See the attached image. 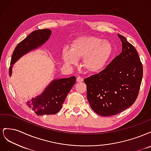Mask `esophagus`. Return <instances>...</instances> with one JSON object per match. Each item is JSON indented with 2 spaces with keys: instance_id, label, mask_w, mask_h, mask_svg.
<instances>
[{
  "instance_id": "esophagus-1",
  "label": "esophagus",
  "mask_w": 151,
  "mask_h": 151,
  "mask_svg": "<svg viewBox=\"0 0 151 151\" xmlns=\"http://www.w3.org/2000/svg\"><path fill=\"white\" fill-rule=\"evenodd\" d=\"M83 80H84V79L82 77L78 76L77 77V83H81V82L83 81Z\"/></svg>"
}]
</instances>
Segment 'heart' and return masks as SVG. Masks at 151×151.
Returning a JSON list of instances; mask_svg holds the SVG:
<instances>
[{
  "label": "heart",
  "instance_id": "b5f03b06",
  "mask_svg": "<svg viewBox=\"0 0 151 151\" xmlns=\"http://www.w3.org/2000/svg\"><path fill=\"white\" fill-rule=\"evenodd\" d=\"M111 53L112 46L108 41L95 36H82L73 41L70 49H63L62 57L68 65H76L79 58H84V68L94 72L104 66Z\"/></svg>",
  "mask_w": 151,
  "mask_h": 151
}]
</instances>
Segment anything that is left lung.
I'll return each mask as SVG.
<instances>
[{"label":"left lung","instance_id":"8db88e82","mask_svg":"<svg viewBox=\"0 0 151 151\" xmlns=\"http://www.w3.org/2000/svg\"><path fill=\"white\" fill-rule=\"evenodd\" d=\"M122 50L106 68L84 79L87 98L99 115H116L134 103L143 76L137 52L123 36L118 34Z\"/></svg>","mask_w":151,"mask_h":151}]
</instances>
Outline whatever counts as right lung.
I'll use <instances>...</instances> for the list:
<instances>
[{"label":"right lung","mask_w":151,"mask_h":151,"mask_svg":"<svg viewBox=\"0 0 151 151\" xmlns=\"http://www.w3.org/2000/svg\"><path fill=\"white\" fill-rule=\"evenodd\" d=\"M49 29H38L32 32L15 48L11 60L9 76H12L13 65L24 55L42 47L51 36ZM76 77L53 79L42 94L27 101V105L35 111L37 115H54L62 108L68 93L74 85Z\"/></svg>","instance_id":"1"}]
</instances>
